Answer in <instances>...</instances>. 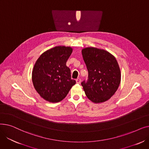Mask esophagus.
Listing matches in <instances>:
<instances>
[{
  "label": "esophagus",
  "instance_id": "esophagus-1",
  "mask_svg": "<svg viewBox=\"0 0 149 149\" xmlns=\"http://www.w3.org/2000/svg\"><path fill=\"white\" fill-rule=\"evenodd\" d=\"M76 83H77V84H80V83H81V79H76Z\"/></svg>",
  "mask_w": 149,
  "mask_h": 149
}]
</instances>
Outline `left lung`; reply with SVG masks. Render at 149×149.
<instances>
[{"label":"left lung","instance_id":"1","mask_svg":"<svg viewBox=\"0 0 149 149\" xmlns=\"http://www.w3.org/2000/svg\"><path fill=\"white\" fill-rule=\"evenodd\" d=\"M88 71V79L81 82L85 94L95 103L110 99L118 89L121 72L115 57L109 52L93 47L81 51Z\"/></svg>","mask_w":149,"mask_h":149}]
</instances>
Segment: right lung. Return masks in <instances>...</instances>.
<instances>
[{
	"label": "right lung",
	"mask_w": 149,
	"mask_h": 149,
	"mask_svg": "<svg viewBox=\"0 0 149 149\" xmlns=\"http://www.w3.org/2000/svg\"><path fill=\"white\" fill-rule=\"evenodd\" d=\"M72 52L70 47L56 46L43 52L36 62L32 73L34 86L49 102L57 103L64 99L76 83L66 64Z\"/></svg>",
	"instance_id": "right-lung-1"
}]
</instances>
